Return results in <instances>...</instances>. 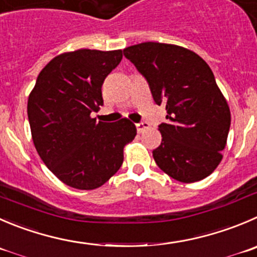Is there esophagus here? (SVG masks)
I'll use <instances>...</instances> for the list:
<instances>
[{
	"label": "esophagus",
	"instance_id": "34e87169",
	"mask_svg": "<svg viewBox=\"0 0 257 257\" xmlns=\"http://www.w3.org/2000/svg\"><path fill=\"white\" fill-rule=\"evenodd\" d=\"M136 128H138V133L141 134L149 128V123L148 122H140V123H136Z\"/></svg>",
	"mask_w": 257,
	"mask_h": 257
}]
</instances>
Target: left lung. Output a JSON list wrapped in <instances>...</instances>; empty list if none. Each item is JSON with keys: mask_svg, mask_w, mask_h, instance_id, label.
<instances>
[{"mask_svg": "<svg viewBox=\"0 0 257 257\" xmlns=\"http://www.w3.org/2000/svg\"><path fill=\"white\" fill-rule=\"evenodd\" d=\"M123 55L146 78L156 104H165L163 140L153 151L158 167L182 183L212 174L223 158L231 112L209 65L189 49L153 41Z\"/></svg>", "mask_w": 257, "mask_h": 257, "instance_id": "obj_1", "label": "left lung"}]
</instances>
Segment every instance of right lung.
Returning <instances> with one entry per match:
<instances>
[{"instance_id": "1", "label": "right lung", "mask_w": 257, "mask_h": 257, "mask_svg": "<svg viewBox=\"0 0 257 257\" xmlns=\"http://www.w3.org/2000/svg\"><path fill=\"white\" fill-rule=\"evenodd\" d=\"M121 59L122 50L63 53L43 68L29 96L36 151L58 179L75 189L103 185L121 168L123 148L136 136L127 118L108 123L90 117L103 104L102 84Z\"/></svg>"}]
</instances>
